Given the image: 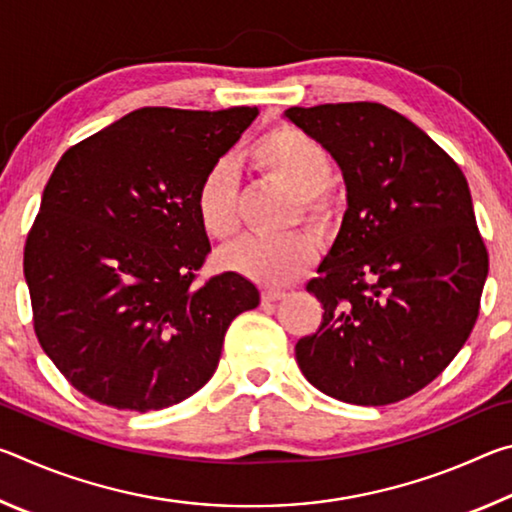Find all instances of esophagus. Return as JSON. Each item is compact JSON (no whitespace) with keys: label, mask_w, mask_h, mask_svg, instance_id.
Listing matches in <instances>:
<instances>
[{"label":"esophagus","mask_w":512,"mask_h":512,"mask_svg":"<svg viewBox=\"0 0 512 512\" xmlns=\"http://www.w3.org/2000/svg\"><path fill=\"white\" fill-rule=\"evenodd\" d=\"M284 296H287V293L280 291V289H264L262 291V300L264 302H277V300H282Z\"/></svg>","instance_id":"esophagus-1"}]
</instances>
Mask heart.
Instances as JSON below:
<instances>
[{
    "label": "heart",
    "instance_id": "heart-1",
    "mask_svg": "<svg viewBox=\"0 0 512 512\" xmlns=\"http://www.w3.org/2000/svg\"><path fill=\"white\" fill-rule=\"evenodd\" d=\"M248 160L266 178L298 198V212L318 228L336 219L332 183V158L318 142L291 126H277L248 149ZM194 207L198 223L210 239L225 241L239 228L237 180L225 162L203 173L196 187ZM318 259V241L309 232L287 237H244L223 250L221 262L264 287H282L305 275Z\"/></svg>",
    "mask_w": 512,
    "mask_h": 512
}]
</instances>
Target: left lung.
Wrapping results in <instances>:
<instances>
[{
	"label": "left lung",
	"instance_id": "8db88e82",
	"mask_svg": "<svg viewBox=\"0 0 512 512\" xmlns=\"http://www.w3.org/2000/svg\"><path fill=\"white\" fill-rule=\"evenodd\" d=\"M339 162L348 210L307 291L325 314L296 345L311 386L361 406L422 391L463 348L488 277L467 180L413 121L381 103L284 112Z\"/></svg>",
	"mask_w": 512,
	"mask_h": 512
}]
</instances>
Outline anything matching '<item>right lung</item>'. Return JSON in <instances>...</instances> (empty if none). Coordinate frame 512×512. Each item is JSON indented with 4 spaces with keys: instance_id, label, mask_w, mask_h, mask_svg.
Listing matches in <instances>:
<instances>
[{
    "instance_id": "right-lung-1",
    "label": "right lung",
    "mask_w": 512,
    "mask_h": 512,
    "mask_svg": "<svg viewBox=\"0 0 512 512\" xmlns=\"http://www.w3.org/2000/svg\"><path fill=\"white\" fill-rule=\"evenodd\" d=\"M257 108H140L69 146L24 246L33 329L90 400L158 411L214 375L223 336L259 291L198 280L210 241L194 194Z\"/></svg>"
}]
</instances>
